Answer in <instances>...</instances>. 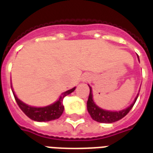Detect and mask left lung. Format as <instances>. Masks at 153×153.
Masks as SVG:
<instances>
[{
  "label": "left lung",
  "instance_id": "8db88e82",
  "mask_svg": "<svg viewBox=\"0 0 153 153\" xmlns=\"http://www.w3.org/2000/svg\"><path fill=\"white\" fill-rule=\"evenodd\" d=\"M138 95L135 98V101L133 102V104L129 107H128L127 109L118 112L107 111V110H104V109L97 106L95 103L94 102L93 97H92V90H91V87H90V94H89L88 100H87V110H88L89 114L92 119L94 121L101 122V123H113V122L121 120V118H123L124 117L128 114V112L130 111L131 109L135 104Z\"/></svg>",
  "mask_w": 153,
  "mask_h": 153
}]
</instances>
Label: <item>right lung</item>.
I'll list each match as a JSON object with an SVG mask.
<instances>
[{"mask_svg": "<svg viewBox=\"0 0 153 153\" xmlns=\"http://www.w3.org/2000/svg\"><path fill=\"white\" fill-rule=\"evenodd\" d=\"M74 89H75V87L64 92L57 102H55L54 104L51 105L43 107V108H36V107L29 106V105L25 104L24 102L19 100L17 97L15 95L13 91V95H14V98H15L16 102L17 105L20 108V109L29 118H31L33 121H49L60 117V116L62 115V112H63V109H64V106H63V104H62L63 98L67 95L72 93L74 91Z\"/></svg>", "mask_w": 153, "mask_h": 153, "instance_id": "1", "label": "right lung"}]
</instances>
